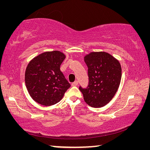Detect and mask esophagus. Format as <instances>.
<instances>
[{"instance_id": "1", "label": "esophagus", "mask_w": 150, "mask_h": 150, "mask_svg": "<svg viewBox=\"0 0 150 150\" xmlns=\"http://www.w3.org/2000/svg\"><path fill=\"white\" fill-rule=\"evenodd\" d=\"M77 85H78V81H74V82L72 83V84H71L72 86H77Z\"/></svg>"}]
</instances>
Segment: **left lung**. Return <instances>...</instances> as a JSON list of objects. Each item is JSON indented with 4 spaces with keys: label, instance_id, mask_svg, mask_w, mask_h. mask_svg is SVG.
I'll use <instances>...</instances> for the list:
<instances>
[{
    "label": "left lung",
    "instance_id": "left-lung-1",
    "mask_svg": "<svg viewBox=\"0 0 150 150\" xmlns=\"http://www.w3.org/2000/svg\"><path fill=\"white\" fill-rule=\"evenodd\" d=\"M88 66V86L79 87L85 102L100 108L112 99L120 85L122 68L119 61L105 52H91L84 57Z\"/></svg>",
    "mask_w": 150,
    "mask_h": 150
}]
</instances>
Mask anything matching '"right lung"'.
<instances>
[{
	"instance_id": "add662e5",
	"label": "right lung",
	"mask_w": 150,
	"mask_h": 150,
	"mask_svg": "<svg viewBox=\"0 0 150 150\" xmlns=\"http://www.w3.org/2000/svg\"><path fill=\"white\" fill-rule=\"evenodd\" d=\"M65 55L59 51L45 52L30 61L25 71V83L35 102L52 106L62 99L71 85L60 71Z\"/></svg>"
}]
</instances>
